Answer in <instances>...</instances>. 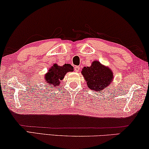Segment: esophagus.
Segmentation results:
<instances>
[{"mask_svg":"<svg viewBox=\"0 0 149 149\" xmlns=\"http://www.w3.org/2000/svg\"><path fill=\"white\" fill-rule=\"evenodd\" d=\"M79 70H80V68H79V66H75L74 68V70L75 72H78V71H79Z\"/></svg>","mask_w":149,"mask_h":149,"instance_id":"obj_1","label":"esophagus"}]
</instances>
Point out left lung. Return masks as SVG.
Here are the masks:
<instances>
[{"label": "left lung", "instance_id": "1", "mask_svg": "<svg viewBox=\"0 0 149 149\" xmlns=\"http://www.w3.org/2000/svg\"><path fill=\"white\" fill-rule=\"evenodd\" d=\"M89 89L94 92L105 88L113 80V73L109 68H106L98 61H94L91 67H84L81 71Z\"/></svg>", "mask_w": 149, "mask_h": 149}]
</instances>
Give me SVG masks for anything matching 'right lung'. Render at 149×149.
<instances>
[{"label": "right lung", "instance_id": "right-lung-1", "mask_svg": "<svg viewBox=\"0 0 149 149\" xmlns=\"http://www.w3.org/2000/svg\"><path fill=\"white\" fill-rule=\"evenodd\" d=\"M74 68L70 64H65L63 66H58L56 64L49 70V72L45 75V81L49 86L59 87L60 80L64 78L67 72H73Z\"/></svg>", "mask_w": 149, "mask_h": 149}]
</instances>
